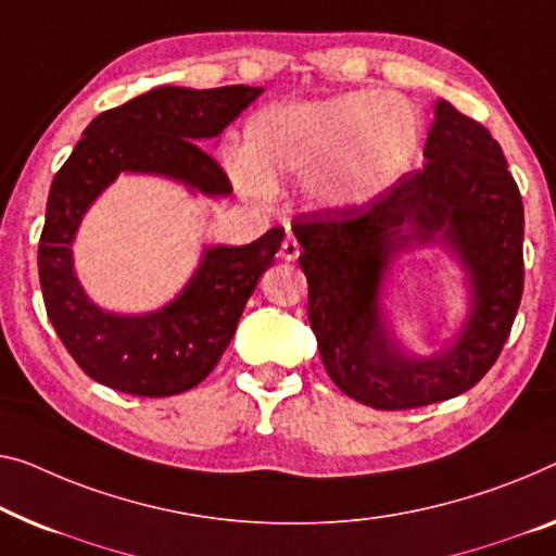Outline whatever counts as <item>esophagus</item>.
<instances>
[{
	"instance_id": "obj_1",
	"label": "esophagus",
	"mask_w": 556,
	"mask_h": 556,
	"mask_svg": "<svg viewBox=\"0 0 556 556\" xmlns=\"http://www.w3.org/2000/svg\"><path fill=\"white\" fill-rule=\"evenodd\" d=\"M300 252H302V247H300V242H296L294 237H287L285 242H281V247H279V256L285 262H294L296 256H300Z\"/></svg>"
}]
</instances>
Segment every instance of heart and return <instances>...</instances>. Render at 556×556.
Here are the masks:
<instances>
[{
	"label": "heart",
	"mask_w": 556,
	"mask_h": 556,
	"mask_svg": "<svg viewBox=\"0 0 556 556\" xmlns=\"http://www.w3.org/2000/svg\"><path fill=\"white\" fill-rule=\"evenodd\" d=\"M419 144V112L400 94L342 92L277 102L247 122L237 179L262 197L281 179L302 177V192L314 206L357 210L412 167Z\"/></svg>",
	"instance_id": "obj_1"
}]
</instances>
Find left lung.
<instances>
[{
  "mask_svg": "<svg viewBox=\"0 0 556 556\" xmlns=\"http://www.w3.org/2000/svg\"><path fill=\"white\" fill-rule=\"evenodd\" d=\"M425 156V169L402 174L369 204L292 219L327 375L346 396L384 412L475 387L502 354L525 289V206L490 129L437 102ZM434 238L470 271L472 314L450 351L417 361L386 331L378 287L396 251Z\"/></svg>",
  "mask_w": 556,
  "mask_h": 556,
  "instance_id": "1",
  "label": "left lung"
}]
</instances>
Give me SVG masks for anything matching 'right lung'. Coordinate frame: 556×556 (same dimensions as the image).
I'll return each mask as SVG.
<instances>
[{
  "label": "right lung",
  "mask_w": 556,
  "mask_h": 556,
  "mask_svg": "<svg viewBox=\"0 0 556 556\" xmlns=\"http://www.w3.org/2000/svg\"><path fill=\"white\" fill-rule=\"evenodd\" d=\"M260 94L244 85L156 87L94 117L54 174L37 254L41 296L66 352L94 382L135 396H172L206 379L225 354L285 229L247 247L206 250L185 292L144 317L102 312L87 300L72 269V239L119 172L164 174L204 194H229L227 172L199 142L219 137Z\"/></svg>",
  "instance_id": "1"
}]
</instances>
